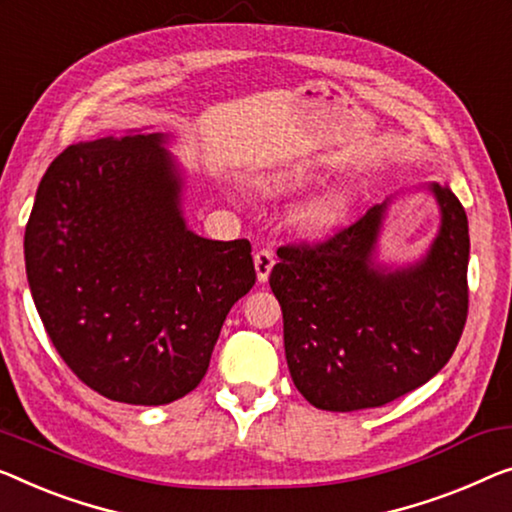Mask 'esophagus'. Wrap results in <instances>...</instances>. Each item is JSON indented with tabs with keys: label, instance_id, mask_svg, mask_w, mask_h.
<instances>
[{
	"label": "esophagus",
	"instance_id": "1",
	"mask_svg": "<svg viewBox=\"0 0 512 512\" xmlns=\"http://www.w3.org/2000/svg\"><path fill=\"white\" fill-rule=\"evenodd\" d=\"M276 264V257H273L271 250H257L255 253V271H257V280L266 282L269 280V273Z\"/></svg>",
	"mask_w": 512,
	"mask_h": 512
}]
</instances>
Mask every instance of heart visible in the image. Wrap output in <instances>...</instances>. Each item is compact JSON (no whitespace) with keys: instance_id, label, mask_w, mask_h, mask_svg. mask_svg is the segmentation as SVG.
I'll list each match as a JSON object with an SVG mask.
<instances>
[{"instance_id":"b5f03b06","label":"heart","mask_w":512,"mask_h":512,"mask_svg":"<svg viewBox=\"0 0 512 512\" xmlns=\"http://www.w3.org/2000/svg\"><path fill=\"white\" fill-rule=\"evenodd\" d=\"M308 181V170L305 167H294V170H289L278 177V181L273 183V190H294L303 186V183ZM347 213V200L342 193H326L322 197H317L315 202H310L308 207L303 209L301 213V225L305 230L310 232H326L331 230L340 223L342 218H345Z\"/></svg>"}]
</instances>
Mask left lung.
<instances>
[{"label":"left lung","mask_w":512,"mask_h":512,"mask_svg":"<svg viewBox=\"0 0 512 512\" xmlns=\"http://www.w3.org/2000/svg\"><path fill=\"white\" fill-rule=\"evenodd\" d=\"M441 227L421 262H372L388 202L322 243L278 250L271 289L282 308L294 386L312 407L358 411L398 400L453 356L469 312V223L432 183Z\"/></svg>","instance_id":"1"}]
</instances>
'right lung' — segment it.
<instances>
[{
    "label": "right lung",
    "mask_w": 512,
    "mask_h": 512,
    "mask_svg": "<svg viewBox=\"0 0 512 512\" xmlns=\"http://www.w3.org/2000/svg\"><path fill=\"white\" fill-rule=\"evenodd\" d=\"M163 133L80 142L43 174L25 232L27 280L82 384L167 404L207 375L232 305L255 285L250 241L186 227Z\"/></svg>",
    "instance_id": "add662e5"
}]
</instances>
